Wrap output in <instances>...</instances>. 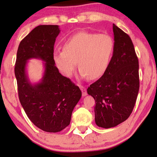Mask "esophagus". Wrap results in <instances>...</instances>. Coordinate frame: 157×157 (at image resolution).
<instances>
[{
  "instance_id": "esophagus-1",
  "label": "esophagus",
  "mask_w": 157,
  "mask_h": 157,
  "mask_svg": "<svg viewBox=\"0 0 157 157\" xmlns=\"http://www.w3.org/2000/svg\"><path fill=\"white\" fill-rule=\"evenodd\" d=\"M80 89L81 90V91H82V96H86L87 95V92H86V89L84 86H80Z\"/></svg>"
}]
</instances>
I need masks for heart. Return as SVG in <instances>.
I'll use <instances>...</instances> for the list:
<instances>
[{"instance_id":"1","label":"heart","mask_w":157,"mask_h":157,"mask_svg":"<svg viewBox=\"0 0 157 157\" xmlns=\"http://www.w3.org/2000/svg\"><path fill=\"white\" fill-rule=\"evenodd\" d=\"M114 50V41L108 34L81 31L65 40L63 50L55 51L53 60L63 76L71 77L77 66L81 78L97 79L108 69Z\"/></svg>"}]
</instances>
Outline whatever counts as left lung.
I'll list each match as a JSON object with an SVG mask.
<instances>
[{
    "label": "left lung",
    "instance_id": "obj_1",
    "mask_svg": "<svg viewBox=\"0 0 157 157\" xmlns=\"http://www.w3.org/2000/svg\"><path fill=\"white\" fill-rule=\"evenodd\" d=\"M113 32L114 50L108 69L87 89L96 101V125L105 128L129 117L139 89V61L132 39L115 24Z\"/></svg>",
    "mask_w": 157,
    "mask_h": 157
}]
</instances>
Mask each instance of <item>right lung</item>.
I'll return each mask as SVG.
<instances>
[{
    "label": "right lung",
    "instance_id": "right-lung-1",
    "mask_svg": "<svg viewBox=\"0 0 157 157\" xmlns=\"http://www.w3.org/2000/svg\"><path fill=\"white\" fill-rule=\"evenodd\" d=\"M60 31L57 25H40L32 30L19 44L15 66L21 106L32 123L46 132H61L69 125L82 94L53 62V46ZM31 58L44 61V75L38 83H31L27 76L26 66Z\"/></svg>",
    "mask_w": 157,
    "mask_h": 157
}]
</instances>
